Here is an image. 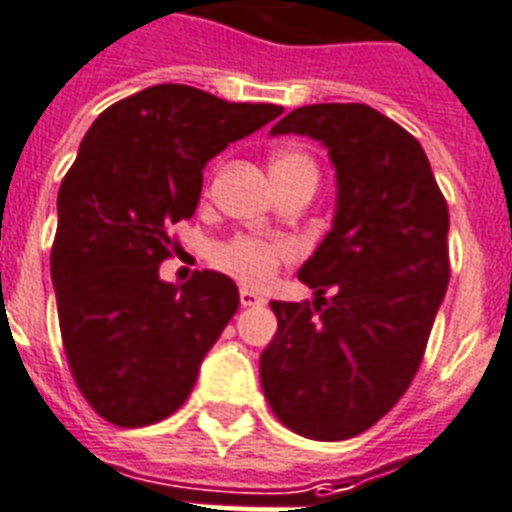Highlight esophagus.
<instances>
[{
  "label": "esophagus",
  "instance_id": "34e87169",
  "mask_svg": "<svg viewBox=\"0 0 512 512\" xmlns=\"http://www.w3.org/2000/svg\"><path fill=\"white\" fill-rule=\"evenodd\" d=\"M264 295H259L251 287H240V305H246V308H253V305H264Z\"/></svg>",
  "mask_w": 512,
  "mask_h": 512
}]
</instances>
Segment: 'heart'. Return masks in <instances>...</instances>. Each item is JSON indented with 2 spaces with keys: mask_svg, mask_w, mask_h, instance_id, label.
Segmentation results:
<instances>
[{
  "mask_svg": "<svg viewBox=\"0 0 512 512\" xmlns=\"http://www.w3.org/2000/svg\"><path fill=\"white\" fill-rule=\"evenodd\" d=\"M274 183H287L295 178H313L318 181L316 160L303 150H279L272 155ZM292 243L277 238H253V235H238V238L222 243L214 251V264L225 269L227 274L243 279L246 285H266L277 274L285 261L292 259Z\"/></svg>",
  "mask_w": 512,
  "mask_h": 512,
  "instance_id": "heart-1",
  "label": "heart"
}]
</instances>
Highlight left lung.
Segmentation results:
<instances>
[{
	"label": "left lung",
	"mask_w": 512,
	"mask_h": 512,
	"mask_svg": "<svg viewBox=\"0 0 512 512\" xmlns=\"http://www.w3.org/2000/svg\"><path fill=\"white\" fill-rule=\"evenodd\" d=\"M272 134L329 150L336 214L298 272L316 300H272L261 388L303 438H355L404 396L425 355L451 279L448 204L422 144L365 103L295 108Z\"/></svg>",
	"instance_id": "1"
}]
</instances>
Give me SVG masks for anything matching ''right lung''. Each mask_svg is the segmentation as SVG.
<instances>
[{"label":"right lung","instance_id":"1","mask_svg":"<svg viewBox=\"0 0 512 512\" xmlns=\"http://www.w3.org/2000/svg\"><path fill=\"white\" fill-rule=\"evenodd\" d=\"M282 106L227 103L189 85H152L113 103L61 181L51 279L61 342L80 393L119 427L170 417L238 310L220 272L160 279L168 230L189 220L202 170Z\"/></svg>","mask_w":512,"mask_h":512}]
</instances>
